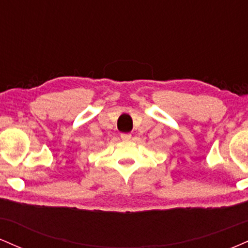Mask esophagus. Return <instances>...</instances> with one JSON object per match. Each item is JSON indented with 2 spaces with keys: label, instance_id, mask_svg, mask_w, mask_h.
Returning <instances> with one entry per match:
<instances>
[{
  "label": "esophagus",
  "instance_id": "obj_1",
  "mask_svg": "<svg viewBox=\"0 0 248 248\" xmlns=\"http://www.w3.org/2000/svg\"><path fill=\"white\" fill-rule=\"evenodd\" d=\"M130 139H132V134H129V133H122L121 134V140L129 141Z\"/></svg>",
  "mask_w": 248,
  "mask_h": 248
}]
</instances>
